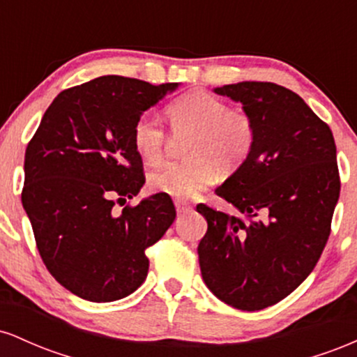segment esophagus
I'll list each match as a JSON object with an SVG mask.
<instances>
[{"mask_svg": "<svg viewBox=\"0 0 357 357\" xmlns=\"http://www.w3.org/2000/svg\"><path fill=\"white\" fill-rule=\"evenodd\" d=\"M174 204H176V210H178V213H188L192 210V204L184 202V199H174Z\"/></svg>", "mask_w": 357, "mask_h": 357, "instance_id": "1", "label": "esophagus"}]
</instances>
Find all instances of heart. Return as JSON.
I'll list each match as a JSON object with an SVG mask.
<instances>
[{
	"mask_svg": "<svg viewBox=\"0 0 357 357\" xmlns=\"http://www.w3.org/2000/svg\"><path fill=\"white\" fill-rule=\"evenodd\" d=\"M166 116L176 137H186V159L166 165L149 176L154 191L176 198H191L210 186L216 167L228 173L247 161L257 141L252 114L203 90L184 93L167 104ZM132 146L142 161L158 165L167 149V132L151 116H141L132 127Z\"/></svg>",
	"mask_w": 357,
	"mask_h": 357,
	"instance_id": "1",
	"label": "heart"
}]
</instances>
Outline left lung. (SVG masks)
<instances>
[{
    "label": "left lung",
    "mask_w": 357,
    "mask_h": 357,
    "mask_svg": "<svg viewBox=\"0 0 357 357\" xmlns=\"http://www.w3.org/2000/svg\"><path fill=\"white\" fill-rule=\"evenodd\" d=\"M215 92L243 104L257 141L216 188L243 216L196 206L208 221L199 268L220 301L252 312L292 294L322 255L341 191L335 142L329 126L282 85L240 82Z\"/></svg>",
    "instance_id": "obj_1"
}]
</instances>
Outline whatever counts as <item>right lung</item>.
I'll use <instances>...</instances> for the list:
<instances>
[{
  "label": "right lung",
  "instance_id": "add662e5",
  "mask_svg": "<svg viewBox=\"0 0 357 357\" xmlns=\"http://www.w3.org/2000/svg\"><path fill=\"white\" fill-rule=\"evenodd\" d=\"M176 87L121 75L75 85L55 97L28 142L22 203L36 248L53 278L80 298L132 294L149 270L146 248L173 225V199L162 192L114 208L146 181L134 122Z\"/></svg>",
  "mask_w": 357,
  "mask_h": 357
}]
</instances>
